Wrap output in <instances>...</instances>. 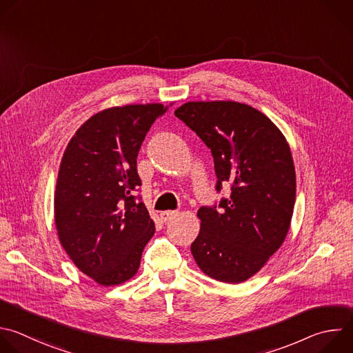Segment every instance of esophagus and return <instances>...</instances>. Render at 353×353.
Returning a JSON list of instances; mask_svg holds the SVG:
<instances>
[{
    "instance_id": "1",
    "label": "esophagus",
    "mask_w": 353,
    "mask_h": 353,
    "mask_svg": "<svg viewBox=\"0 0 353 353\" xmlns=\"http://www.w3.org/2000/svg\"><path fill=\"white\" fill-rule=\"evenodd\" d=\"M176 214H177L176 210H163V212H161V220L162 221H168L169 219L174 217Z\"/></svg>"
}]
</instances>
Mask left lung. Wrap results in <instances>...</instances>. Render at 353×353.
I'll list each match as a JSON object with an SVG mask.
<instances>
[{"label":"left lung","mask_w":353,"mask_h":353,"mask_svg":"<svg viewBox=\"0 0 353 353\" xmlns=\"http://www.w3.org/2000/svg\"><path fill=\"white\" fill-rule=\"evenodd\" d=\"M174 114L210 150L216 191L231 188L228 198L199 208L191 254L209 277L243 283L287 237L296 190L290 145L268 116L245 103L187 102Z\"/></svg>","instance_id":"1"}]
</instances>
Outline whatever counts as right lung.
<instances>
[{"label": "right lung", "mask_w": 353, "mask_h": 353, "mask_svg": "<svg viewBox=\"0 0 353 353\" xmlns=\"http://www.w3.org/2000/svg\"><path fill=\"white\" fill-rule=\"evenodd\" d=\"M166 108H109L83 123L63 154L55 191L59 241L73 263L101 285L132 279L155 224L141 201L137 157Z\"/></svg>", "instance_id": "add662e5"}]
</instances>
